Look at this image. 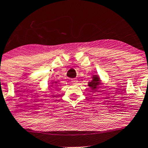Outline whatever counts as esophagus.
Wrapping results in <instances>:
<instances>
[{
	"mask_svg": "<svg viewBox=\"0 0 148 148\" xmlns=\"http://www.w3.org/2000/svg\"><path fill=\"white\" fill-rule=\"evenodd\" d=\"M71 82L73 83V84H76V83L78 82V81L76 79H71Z\"/></svg>",
	"mask_w": 148,
	"mask_h": 148,
	"instance_id": "obj_1",
	"label": "esophagus"
}]
</instances>
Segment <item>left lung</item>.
I'll return each instance as SVG.
<instances>
[{"label": "left lung", "instance_id": "8db88e82", "mask_svg": "<svg viewBox=\"0 0 148 148\" xmlns=\"http://www.w3.org/2000/svg\"><path fill=\"white\" fill-rule=\"evenodd\" d=\"M92 79H93L90 82L88 83V86L90 87L92 90H96L97 88L99 87V85L101 84V83H100V79L98 77V76L97 75L93 76Z\"/></svg>", "mask_w": 148, "mask_h": 148}]
</instances>
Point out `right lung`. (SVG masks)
Here are the masks:
<instances>
[{"label": "right lung", "instance_id": "right-lung-1", "mask_svg": "<svg viewBox=\"0 0 148 148\" xmlns=\"http://www.w3.org/2000/svg\"><path fill=\"white\" fill-rule=\"evenodd\" d=\"M56 83H57V82H56Z\"/></svg>", "mask_w": 148, "mask_h": 148}]
</instances>
